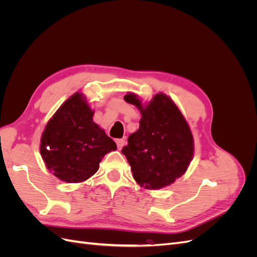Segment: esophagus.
<instances>
[{"mask_svg": "<svg viewBox=\"0 0 257 257\" xmlns=\"http://www.w3.org/2000/svg\"><path fill=\"white\" fill-rule=\"evenodd\" d=\"M115 143H116V146H118L119 150H121L124 147V145H125V141H124V139H116Z\"/></svg>", "mask_w": 257, "mask_h": 257, "instance_id": "34e87169", "label": "esophagus"}]
</instances>
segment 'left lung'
I'll return each instance as SVG.
<instances>
[{"label": "left lung", "mask_w": 257, "mask_h": 257, "mask_svg": "<svg viewBox=\"0 0 257 257\" xmlns=\"http://www.w3.org/2000/svg\"><path fill=\"white\" fill-rule=\"evenodd\" d=\"M142 113L139 128L131 134L122 153L136 182L147 190L170 185L188 169L194 139L188 122L174 100L159 93L146 106L134 93L124 96Z\"/></svg>", "instance_id": "1"}]
</instances>
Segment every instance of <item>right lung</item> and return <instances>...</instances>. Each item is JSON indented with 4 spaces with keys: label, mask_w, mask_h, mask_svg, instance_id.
Here are the masks:
<instances>
[{
    "label": "right lung",
    "mask_w": 257,
    "mask_h": 257,
    "mask_svg": "<svg viewBox=\"0 0 257 257\" xmlns=\"http://www.w3.org/2000/svg\"><path fill=\"white\" fill-rule=\"evenodd\" d=\"M93 111L81 93L62 104L46 124L41 154L46 166L67 183L85 181L94 175L105 154L116 145L93 122Z\"/></svg>",
    "instance_id": "1"
}]
</instances>
